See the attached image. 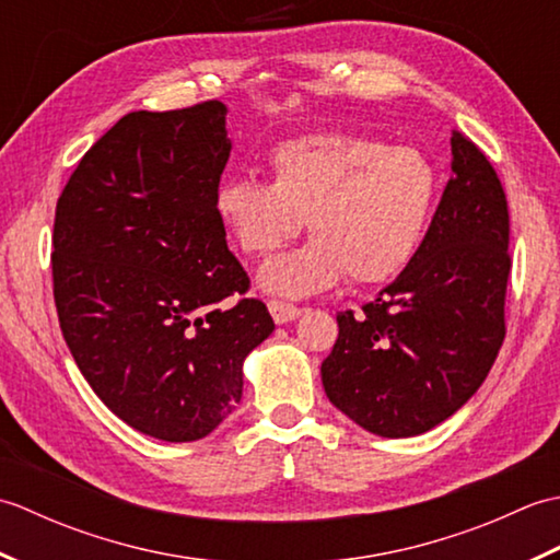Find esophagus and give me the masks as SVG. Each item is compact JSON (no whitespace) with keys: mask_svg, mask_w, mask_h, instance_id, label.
Listing matches in <instances>:
<instances>
[{"mask_svg":"<svg viewBox=\"0 0 560 560\" xmlns=\"http://www.w3.org/2000/svg\"><path fill=\"white\" fill-rule=\"evenodd\" d=\"M269 313L273 317V323L287 325V323H291V319H295L303 313V307L287 303V301H269Z\"/></svg>","mask_w":560,"mask_h":560,"instance_id":"1","label":"esophagus"}]
</instances>
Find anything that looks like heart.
Listing matches in <instances>:
<instances>
[{"instance_id":"1","label":"heart","mask_w":560,"mask_h":560,"mask_svg":"<svg viewBox=\"0 0 560 560\" xmlns=\"http://www.w3.org/2000/svg\"><path fill=\"white\" fill-rule=\"evenodd\" d=\"M269 165L271 183L235 175L213 197L225 233L247 257L291 243L307 217L313 241L261 265L267 291L301 299L343 277L383 283L421 247L440 185L423 151L325 132L283 141Z\"/></svg>"}]
</instances>
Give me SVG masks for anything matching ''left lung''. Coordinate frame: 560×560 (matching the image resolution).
<instances>
[{"label": "left lung", "instance_id": "8db88e82", "mask_svg": "<svg viewBox=\"0 0 560 560\" xmlns=\"http://www.w3.org/2000/svg\"><path fill=\"white\" fill-rule=\"evenodd\" d=\"M452 175L425 237L359 315L339 313L329 401L365 431H431L481 387L505 339L510 213L483 151L452 129Z\"/></svg>", "mask_w": 560, "mask_h": 560}]
</instances>
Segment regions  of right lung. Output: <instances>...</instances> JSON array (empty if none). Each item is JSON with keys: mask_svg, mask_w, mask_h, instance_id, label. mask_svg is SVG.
Here are the masks:
<instances>
[{"mask_svg": "<svg viewBox=\"0 0 560 560\" xmlns=\"http://www.w3.org/2000/svg\"><path fill=\"white\" fill-rule=\"evenodd\" d=\"M231 156L225 105L135 110L57 199L52 293L81 375L115 416L168 443L209 435L243 397L271 331L213 197ZM231 294L229 312L218 303Z\"/></svg>", "mask_w": 560, "mask_h": 560, "instance_id": "1", "label": "right lung"}]
</instances>
